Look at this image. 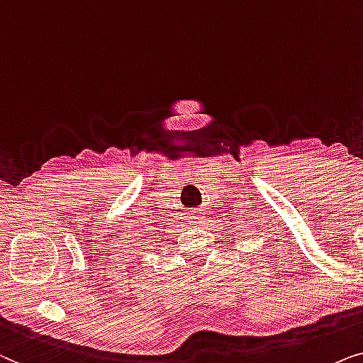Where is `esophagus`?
<instances>
[{"label":"esophagus","mask_w":363,"mask_h":363,"mask_svg":"<svg viewBox=\"0 0 363 363\" xmlns=\"http://www.w3.org/2000/svg\"><path fill=\"white\" fill-rule=\"evenodd\" d=\"M186 217H187V220H189L191 224H194V225H199L202 219H204V217H202V212H199L197 209H192V211L187 212Z\"/></svg>","instance_id":"obj_1"}]
</instances>
